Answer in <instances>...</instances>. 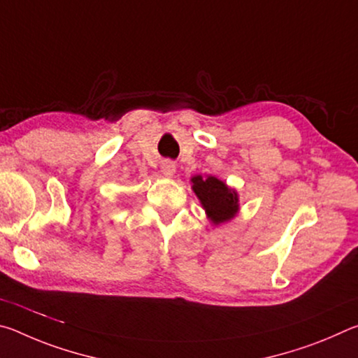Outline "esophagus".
<instances>
[{"mask_svg": "<svg viewBox=\"0 0 358 358\" xmlns=\"http://www.w3.org/2000/svg\"><path fill=\"white\" fill-rule=\"evenodd\" d=\"M161 172L166 175V177H172L175 173V164L172 161H164L161 166Z\"/></svg>", "mask_w": 358, "mask_h": 358, "instance_id": "34e87169", "label": "esophagus"}]
</instances>
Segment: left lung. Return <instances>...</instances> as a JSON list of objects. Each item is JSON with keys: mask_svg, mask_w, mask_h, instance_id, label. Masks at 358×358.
Masks as SVG:
<instances>
[{"mask_svg": "<svg viewBox=\"0 0 358 358\" xmlns=\"http://www.w3.org/2000/svg\"><path fill=\"white\" fill-rule=\"evenodd\" d=\"M192 189L201 199L205 211L215 224H221L232 217L238 210L237 192L230 191L215 177L202 178L201 175L192 178Z\"/></svg>", "mask_w": 358, "mask_h": 358, "instance_id": "8db88e82", "label": "left lung"}]
</instances>
